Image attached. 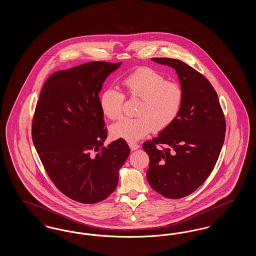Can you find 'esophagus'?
<instances>
[{
	"label": "esophagus",
	"mask_w": 256,
	"mask_h": 256,
	"mask_svg": "<svg viewBox=\"0 0 256 256\" xmlns=\"http://www.w3.org/2000/svg\"><path fill=\"white\" fill-rule=\"evenodd\" d=\"M128 146H130L132 150H135L139 148V146H140L138 144H135V143H128Z\"/></svg>",
	"instance_id": "34e87169"
}]
</instances>
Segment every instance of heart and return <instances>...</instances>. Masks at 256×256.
Here are the masks:
<instances>
[{
	"mask_svg": "<svg viewBox=\"0 0 256 256\" xmlns=\"http://www.w3.org/2000/svg\"><path fill=\"white\" fill-rule=\"evenodd\" d=\"M126 95L139 100L134 119L124 118L110 128L115 139L135 142L150 134L161 132L169 128L178 116L183 102L182 88L156 70L142 67L122 80ZM124 95L116 88L104 89L98 98L102 113L110 120L122 114Z\"/></svg>",
	"mask_w": 256,
	"mask_h": 256,
	"instance_id": "heart-1",
	"label": "heart"
}]
</instances>
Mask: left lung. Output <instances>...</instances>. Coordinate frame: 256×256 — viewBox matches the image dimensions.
<instances>
[{"label": "left lung", "mask_w": 256, "mask_h": 256, "mask_svg": "<svg viewBox=\"0 0 256 256\" xmlns=\"http://www.w3.org/2000/svg\"><path fill=\"white\" fill-rule=\"evenodd\" d=\"M152 60L176 71L183 102L174 122L143 144L150 158L146 178L159 194L180 198L196 191L214 169L226 136L224 115L215 89L204 74L178 60Z\"/></svg>", "instance_id": "left-lung-1"}]
</instances>
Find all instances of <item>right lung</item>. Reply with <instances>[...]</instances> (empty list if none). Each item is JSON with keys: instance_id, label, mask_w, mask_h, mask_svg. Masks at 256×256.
Masks as SVG:
<instances>
[{"instance_id": "1", "label": "right lung", "mask_w": 256, "mask_h": 256, "mask_svg": "<svg viewBox=\"0 0 256 256\" xmlns=\"http://www.w3.org/2000/svg\"><path fill=\"white\" fill-rule=\"evenodd\" d=\"M122 62H88L50 76L32 119L37 154L56 188L76 202L97 204L113 193L130 156L124 139L108 146L98 93Z\"/></svg>"}]
</instances>
